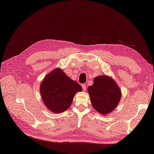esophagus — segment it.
Returning <instances> with one entry per match:
<instances>
[{"label":"esophagus","mask_w":154,"mask_h":154,"mask_svg":"<svg viewBox=\"0 0 154 154\" xmlns=\"http://www.w3.org/2000/svg\"><path fill=\"white\" fill-rule=\"evenodd\" d=\"M82 89H83V90H86V84H82Z\"/></svg>","instance_id":"obj_1"}]
</instances>
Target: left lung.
<instances>
[{"label":"left lung","mask_w":154,"mask_h":154,"mask_svg":"<svg viewBox=\"0 0 154 154\" xmlns=\"http://www.w3.org/2000/svg\"><path fill=\"white\" fill-rule=\"evenodd\" d=\"M88 92L92 107L105 116L116 108L122 96L116 82L106 75L94 77L93 84L88 87Z\"/></svg>","instance_id":"obj_1"}]
</instances>
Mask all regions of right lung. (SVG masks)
I'll use <instances>...</instances> for the list:
<instances>
[{
    "mask_svg": "<svg viewBox=\"0 0 154 154\" xmlns=\"http://www.w3.org/2000/svg\"><path fill=\"white\" fill-rule=\"evenodd\" d=\"M40 95L46 108L53 113H62L71 106L75 94L82 88L63 70L56 68L44 78L40 86Z\"/></svg>",
    "mask_w": 154,
    "mask_h": 154,
    "instance_id": "add662e5",
    "label": "right lung"
}]
</instances>
